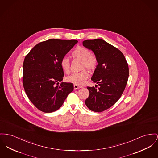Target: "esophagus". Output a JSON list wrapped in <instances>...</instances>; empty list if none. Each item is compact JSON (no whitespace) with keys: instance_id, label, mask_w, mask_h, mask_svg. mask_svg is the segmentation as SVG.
Wrapping results in <instances>:
<instances>
[{"instance_id":"esophagus-1","label":"esophagus","mask_w":158,"mask_h":158,"mask_svg":"<svg viewBox=\"0 0 158 158\" xmlns=\"http://www.w3.org/2000/svg\"><path fill=\"white\" fill-rule=\"evenodd\" d=\"M74 90H77V89H78L81 88V86H79V85H75V84H74Z\"/></svg>"}]
</instances>
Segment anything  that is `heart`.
<instances>
[{
  "label": "heart",
  "mask_w": 158,
  "mask_h": 158,
  "mask_svg": "<svg viewBox=\"0 0 158 158\" xmlns=\"http://www.w3.org/2000/svg\"><path fill=\"white\" fill-rule=\"evenodd\" d=\"M72 56L77 59L82 60V68H86L89 70L94 69L97 65V59L94 53L84 47H77L72 52ZM60 66L63 71L68 74L70 71V63L68 57H64L60 62ZM89 76L86 69L78 73H74L66 77V80L68 83L75 85H82Z\"/></svg>",
  "instance_id": "obj_1"
}]
</instances>
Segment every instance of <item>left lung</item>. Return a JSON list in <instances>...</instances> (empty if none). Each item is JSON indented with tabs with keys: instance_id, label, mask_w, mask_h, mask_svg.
I'll list each match as a JSON object with an SVG mask.
<instances>
[{
	"instance_id": "8db88e82",
	"label": "left lung",
	"mask_w": 158,
	"mask_h": 158,
	"mask_svg": "<svg viewBox=\"0 0 158 158\" xmlns=\"http://www.w3.org/2000/svg\"><path fill=\"white\" fill-rule=\"evenodd\" d=\"M85 48L95 54L98 64L91 80L97 85L87 87L89 96L85 104L92 111L102 112L119 99L126 87L129 68L126 59L118 49L101 39L85 40Z\"/></svg>"
}]
</instances>
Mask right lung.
I'll list each match as a JSON object with an SVG mask.
<instances>
[{
    "instance_id": "1",
    "label": "right lung",
    "mask_w": 158,
    "mask_h": 158,
    "mask_svg": "<svg viewBox=\"0 0 158 158\" xmlns=\"http://www.w3.org/2000/svg\"><path fill=\"white\" fill-rule=\"evenodd\" d=\"M78 42L77 40L50 39L36 44L25 57L23 84L29 99L38 110L52 113L59 109L74 90L63 80L62 58Z\"/></svg>"
}]
</instances>
